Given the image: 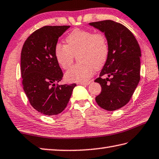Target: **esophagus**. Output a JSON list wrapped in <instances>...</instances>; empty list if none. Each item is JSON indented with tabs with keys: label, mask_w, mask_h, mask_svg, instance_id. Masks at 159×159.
Returning a JSON list of instances; mask_svg holds the SVG:
<instances>
[{
	"label": "esophagus",
	"mask_w": 159,
	"mask_h": 159,
	"mask_svg": "<svg viewBox=\"0 0 159 159\" xmlns=\"http://www.w3.org/2000/svg\"><path fill=\"white\" fill-rule=\"evenodd\" d=\"M91 83V81H88V82H82V83H79L78 84L79 85H88Z\"/></svg>",
	"instance_id": "obj_1"
}]
</instances>
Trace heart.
<instances>
[{
    "label": "heart",
    "instance_id": "b5f03b06",
    "mask_svg": "<svg viewBox=\"0 0 159 159\" xmlns=\"http://www.w3.org/2000/svg\"><path fill=\"white\" fill-rule=\"evenodd\" d=\"M67 45L57 42L55 46V57L58 64L67 70L77 55L79 63L65 74L70 82H85L92 76L95 70H99L106 62L108 56V46L104 34L93 33L92 31L74 29L66 37Z\"/></svg>",
    "mask_w": 159,
    "mask_h": 159
}]
</instances>
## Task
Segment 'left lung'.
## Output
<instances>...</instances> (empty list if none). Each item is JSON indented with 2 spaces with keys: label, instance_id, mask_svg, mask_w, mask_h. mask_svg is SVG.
I'll list each match as a JSON object with an SVG mask.
<instances>
[{
  "label": "left lung",
  "instance_id": "left-lung-1",
  "mask_svg": "<svg viewBox=\"0 0 159 159\" xmlns=\"http://www.w3.org/2000/svg\"><path fill=\"white\" fill-rule=\"evenodd\" d=\"M89 25L104 33L108 46L107 60L94 80L102 86L95 100L101 108L115 111L129 102L140 82L139 44L131 32L119 23L105 20ZM104 75L108 77L103 79Z\"/></svg>",
  "mask_w": 159,
  "mask_h": 159
}]
</instances>
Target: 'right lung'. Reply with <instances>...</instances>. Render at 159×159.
<instances>
[{
	"instance_id": "right-lung-1",
	"label": "right lung",
	"mask_w": 159,
	"mask_h": 159,
	"mask_svg": "<svg viewBox=\"0 0 159 159\" xmlns=\"http://www.w3.org/2000/svg\"><path fill=\"white\" fill-rule=\"evenodd\" d=\"M70 25H47L28 37L21 53L24 90L31 106L46 115H56L67 106L76 84L58 85L63 74L55 57V46Z\"/></svg>"
}]
</instances>
